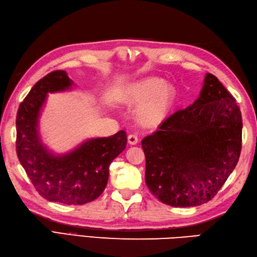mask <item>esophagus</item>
<instances>
[{"label":"esophagus","mask_w":257,"mask_h":257,"mask_svg":"<svg viewBox=\"0 0 257 257\" xmlns=\"http://www.w3.org/2000/svg\"><path fill=\"white\" fill-rule=\"evenodd\" d=\"M138 142H139V139H138V136L137 135L130 134L128 136V143L130 145H136V144H138Z\"/></svg>","instance_id":"obj_1"}]
</instances>
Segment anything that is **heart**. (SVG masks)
<instances>
[{"label":"heart","mask_w":257,"mask_h":257,"mask_svg":"<svg viewBox=\"0 0 257 257\" xmlns=\"http://www.w3.org/2000/svg\"><path fill=\"white\" fill-rule=\"evenodd\" d=\"M175 90L165 80L148 78L132 85L123 98L130 103H139L138 115L143 122L155 124L166 117L175 102Z\"/></svg>","instance_id":"b5f03b06"}]
</instances>
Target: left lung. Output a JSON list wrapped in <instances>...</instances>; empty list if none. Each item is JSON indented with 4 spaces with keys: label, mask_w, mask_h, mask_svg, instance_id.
I'll return each instance as SVG.
<instances>
[{
    "label": "left lung",
    "mask_w": 257,
    "mask_h": 257,
    "mask_svg": "<svg viewBox=\"0 0 257 257\" xmlns=\"http://www.w3.org/2000/svg\"><path fill=\"white\" fill-rule=\"evenodd\" d=\"M242 128L235 98L207 73L199 98L143 139L150 193L174 207L209 202L238 162Z\"/></svg>",
    "instance_id": "1"
}]
</instances>
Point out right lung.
Wrapping results in <instances>:
<instances>
[{"label":"right lung","mask_w":257,"mask_h":257,"mask_svg":"<svg viewBox=\"0 0 257 257\" xmlns=\"http://www.w3.org/2000/svg\"><path fill=\"white\" fill-rule=\"evenodd\" d=\"M63 70L40 79L21 102L17 114V154L37 192L49 202L83 205L98 198L105 188L109 165L127 145L120 130L107 138L90 139L62 156H54L42 145L38 134L40 110L49 92L72 85Z\"/></svg>","instance_id":"right-lung-1"}]
</instances>
